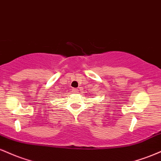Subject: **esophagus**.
Returning <instances> with one entry per match:
<instances>
[{
	"label": "esophagus",
	"mask_w": 161,
	"mask_h": 161,
	"mask_svg": "<svg viewBox=\"0 0 161 161\" xmlns=\"http://www.w3.org/2000/svg\"><path fill=\"white\" fill-rule=\"evenodd\" d=\"M73 93H79V89H77V88H73Z\"/></svg>",
	"instance_id": "obj_1"
}]
</instances>
